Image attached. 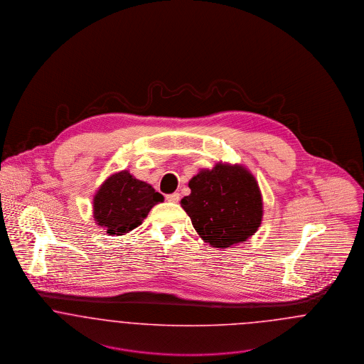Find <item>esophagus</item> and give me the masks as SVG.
<instances>
[{
  "label": "esophagus",
  "instance_id": "obj_1",
  "mask_svg": "<svg viewBox=\"0 0 364 364\" xmlns=\"http://www.w3.org/2000/svg\"><path fill=\"white\" fill-rule=\"evenodd\" d=\"M167 201H170V203H178L179 201V193H171V194H167Z\"/></svg>",
  "mask_w": 364,
  "mask_h": 364
}]
</instances>
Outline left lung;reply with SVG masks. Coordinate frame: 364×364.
Instances as JSON below:
<instances>
[{
	"instance_id": "8db88e82",
	"label": "left lung",
	"mask_w": 364,
	"mask_h": 364,
	"mask_svg": "<svg viewBox=\"0 0 364 364\" xmlns=\"http://www.w3.org/2000/svg\"><path fill=\"white\" fill-rule=\"evenodd\" d=\"M181 200L198 235L215 248H230L260 228L263 200L255 176L241 164L218 163L189 181Z\"/></svg>"
}]
</instances>
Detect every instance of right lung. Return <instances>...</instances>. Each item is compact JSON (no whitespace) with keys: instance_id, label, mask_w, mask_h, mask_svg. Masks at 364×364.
Returning a JSON list of instances; mask_svg holds the SVG:
<instances>
[{"instance_id":"1","label":"right lung","mask_w":364,"mask_h":364,"mask_svg":"<svg viewBox=\"0 0 364 364\" xmlns=\"http://www.w3.org/2000/svg\"><path fill=\"white\" fill-rule=\"evenodd\" d=\"M163 201L164 197L149 183L124 170L100 186L93 198V216L109 235H123L138 228L149 210Z\"/></svg>"}]
</instances>
